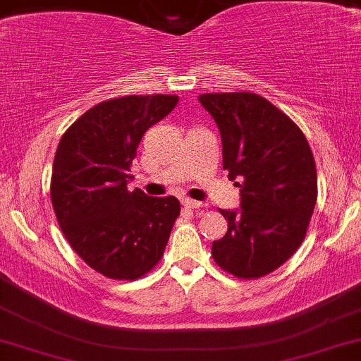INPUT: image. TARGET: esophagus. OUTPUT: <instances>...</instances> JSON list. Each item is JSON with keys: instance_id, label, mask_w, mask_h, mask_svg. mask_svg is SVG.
Here are the masks:
<instances>
[{"instance_id": "obj_1", "label": "esophagus", "mask_w": 361, "mask_h": 361, "mask_svg": "<svg viewBox=\"0 0 361 361\" xmlns=\"http://www.w3.org/2000/svg\"><path fill=\"white\" fill-rule=\"evenodd\" d=\"M183 205L187 209H200V207H204V204H202V202L192 200V199H185L183 200Z\"/></svg>"}]
</instances>
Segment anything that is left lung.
<instances>
[{"label":"left lung","instance_id":"obj_1","mask_svg":"<svg viewBox=\"0 0 361 361\" xmlns=\"http://www.w3.org/2000/svg\"><path fill=\"white\" fill-rule=\"evenodd\" d=\"M199 101L219 128L223 168L241 197L240 209L221 211L228 231L212 241V257L241 279L262 277L307 235L317 202L314 154L302 130L257 94H202Z\"/></svg>","mask_w":361,"mask_h":361}]
</instances>
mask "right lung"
I'll return each mask as SVG.
<instances>
[{"label": "right lung", "mask_w": 361, "mask_h": 361, "mask_svg": "<svg viewBox=\"0 0 361 361\" xmlns=\"http://www.w3.org/2000/svg\"><path fill=\"white\" fill-rule=\"evenodd\" d=\"M178 96H126L82 114L59 140L51 202L75 252L109 279L147 274L168 245L180 202L126 188L142 135L168 116Z\"/></svg>", "instance_id": "1"}]
</instances>
